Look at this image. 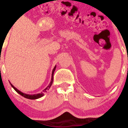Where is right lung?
I'll use <instances>...</instances> for the list:
<instances>
[{
  "label": "right lung",
  "mask_w": 128,
  "mask_h": 128,
  "mask_svg": "<svg viewBox=\"0 0 128 128\" xmlns=\"http://www.w3.org/2000/svg\"><path fill=\"white\" fill-rule=\"evenodd\" d=\"M55 68H56V66H55V67H54V68L53 69V71H52V79H51V82L50 83V84L49 86H48V87L46 88L43 91H42V92H41V93H39V94H24L23 93V92H20V91H19L18 90H17L16 88V87H14V86H12V84H11V86H12V87L14 88L15 90L18 92V94H20V95L22 96H23L24 98H27V99H38L40 98H42V96H43L44 95V92H47V91L49 90V89L50 88V87L51 86H52V82H53V80H54V72H55Z\"/></svg>",
  "instance_id": "add662e5"
}]
</instances>
